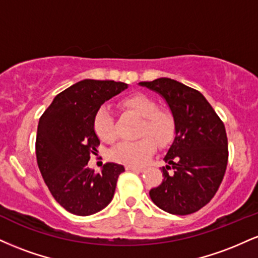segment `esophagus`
Masks as SVG:
<instances>
[{
    "label": "esophagus",
    "instance_id": "obj_1",
    "mask_svg": "<svg viewBox=\"0 0 258 258\" xmlns=\"http://www.w3.org/2000/svg\"><path fill=\"white\" fill-rule=\"evenodd\" d=\"M127 171H135V172H143L144 168L142 167H132V166H126Z\"/></svg>",
    "mask_w": 258,
    "mask_h": 258
}]
</instances>
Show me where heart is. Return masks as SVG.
Instances as JSON below:
<instances>
[{"label": "heart", "instance_id": "b5f03b06", "mask_svg": "<svg viewBox=\"0 0 258 258\" xmlns=\"http://www.w3.org/2000/svg\"><path fill=\"white\" fill-rule=\"evenodd\" d=\"M121 108L142 117L136 142H121L111 149L112 161L126 166H143L155 152L156 146L167 147L176 135V121L166 109H160L158 103L143 93H133L121 99ZM93 131L102 142L111 143L116 138L114 117L106 106H100L93 116ZM157 144L155 145V143Z\"/></svg>", "mask_w": 258, "mask_h": 258}]
</instances>
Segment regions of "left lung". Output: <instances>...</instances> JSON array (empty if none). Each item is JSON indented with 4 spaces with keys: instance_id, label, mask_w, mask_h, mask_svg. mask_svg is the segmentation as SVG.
<instances>
[{
    "instance_id": "8db88e82",
    "label": "left lung",
    "mask_w": 258,
    "mask_h": 258,
    "mask_svg": "<svg viewBox=\"0 0 258 258\" xmlns=\"http://www.w3.org/2000/svg\"><path fill=\"white\" fill-rule=\"evenodd\" d=\"M164 97L176 121V137L165 156L162 183L150 189L153 203L172 215H190L210 203L228 164L223 121L199 91L176 80L139 82ZM173 169V174H168Z\"/></svg>"
}]
</instances>
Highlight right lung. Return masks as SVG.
Here are the masks:
<instances>
[{
  "label": "right lung",
  "instance_id": "obj_1",
  "mask_svg": "<svg viewBox=\"0 0 258 258\" xmlns=\"http://www.w3.org/2000/svg\"><path fill=\"white\" fill-rule=\"evenodd\" d=\"M127 88V84L84 80L57 94L40 117L36 159L52 197L70 214L90 216L109 205L122 165L108 162L100 173L88 168L99 139L93 116L105 100Z\"/></svg>",
  "mask_w": 258,
  "mask_h": 258
}]
</instances>
